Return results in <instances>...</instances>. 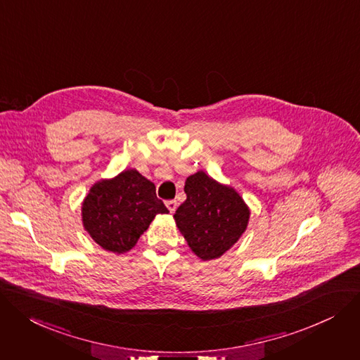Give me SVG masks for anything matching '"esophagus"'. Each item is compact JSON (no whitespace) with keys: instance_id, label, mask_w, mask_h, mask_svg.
Listing matches in <instances>:
<instances>
[{"instance_id":"34e87169","label":"esophagus","mask_w":360,"mask_h":360,"mask_svg":"<svg viewBox=\"0 0 360 360\" xmlns=\"http://www.w3.org/2000/svg\"><path fill=\"white\" fill-rule=\"evenodd\" d=\"M165 204H167V208L169 210V212H171V214H174V212H175V210H176V207H178V202H176L175 200H171V201H167Z\"/></svg>"}]
</instances>
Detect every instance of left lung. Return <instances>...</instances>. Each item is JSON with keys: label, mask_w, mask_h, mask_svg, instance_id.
I'll return each instance as SVG.
<instances>
[{"label": "left lung", "mask_w": 360, "mask_h": 360, "mask_svg": "<svg viewBox=\"0 0 360 360\" xmlns=\"http://www.w3.org/2000/svg\"><path fill=\"white\" fill-rule=\"evenodd\" d=\"M186 201L174 218L191 250L214 259L230 250L247 230L250 210L240 193L198 171L186 178Z\"/></svg>", "instance_id": "left-lung-1"}]
</instances>
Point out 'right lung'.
Here are the masks:
<instances>
[{
	"instance_id": "right-lung-1",
	"label": "right lung",
	"mask_w": 360,
	"mask_h": 360,
	"mask_svg": "<svg viewBox=\"0 0 360 360\" xmlns=\"http://www.w3.org/2000/svg\"><path fill=\"white\" fill-rule=\"evenodd\" d=\"M155 191L136 169L96 182L82 204L84 230L106 251L132 250L153 218L169 212Z\"/></svg>"
}]
</instances>
